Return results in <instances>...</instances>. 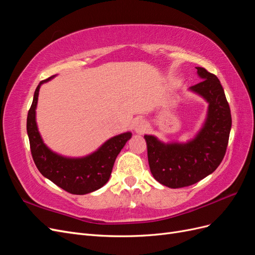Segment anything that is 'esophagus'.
Here are the masks:
<instances>
[{
    "mask_svg": "<svg viewBox=\"0 0 255 255\" xmlns=\"http://www.w3.org/2000/svg\"><path fill=\"white\" fill-rule=\"evenodd\" d=\"M133 128H134L135 133H137V134H143V133H145V130L148 129V125H146V122L144 120L139 119V120H136L134 122Z\"/></svg>",
    "mask_w": 255,
    "mask_h": 255,
    "instance_id": "1",
    "label": "esophagus"
}]
</instances>
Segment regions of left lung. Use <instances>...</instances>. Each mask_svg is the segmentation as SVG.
Segmentation results:
<instances>
[{
	"instance_id": "left-lung-1",
	"label": "left lung",
	"mask_w": 255,
	"mask_h": 255,
	"mask_svg": "<svg viewBox=\"0 0 255 255\" xmlns=\"http://www.w3.org/2000/svg\"><path fill=\"white\" fill-rule=\"evenodd\" d=\"M202 81L189 87L192 94L208 104L203 125L191 139L164 142L154 135H144L152 175L169 188H181L201 181L220 165L227 151L232 118L220 81L197 67Z\"/></svg>"
}]
</instances>
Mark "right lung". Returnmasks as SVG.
I'll use <instances>...</instances> for the list:
<instances>
[{"mask_svg":"<svg viewBox=\"0 0 255 255\" xmlns=\"http://www.w3.org/2000/svg\"><path fill=\"white\" fill-rule=\"evenodd\" d=\"M54 78L55 75L38 85L27 114L26 129L32 156L40 173L58 187L73 195H86L100 189L109 182L115 160L130 139L132 133L126 132L110 138L86 156L69 157L52 151L44 143L38 129L36 109L41 85Z\"/></svg>","mask_w":255,"mask_h":255,"instance_id":"right-lung-1","label":"right lung"}]
</instances>
